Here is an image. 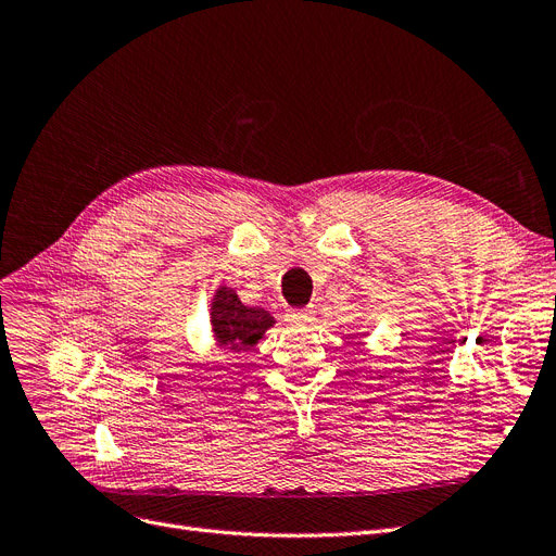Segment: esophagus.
I'll use <instances>...</instances> for the list:
<instances>
[{
    "label": "esophagus",
    "mask_w": 556,
    "mask_h": 556,
    "mask_svg": "<svg viewBox=\"0 0 556 556\" xmlns=\"http://www.w3.org/2000/svg\"><path fill=\"white\" fill-rule=\"evenodd\" d=\"M288 319L294 325H301V323H311L313 319V311L311 308H299V311H288Z\"/></svg>",
    "instance_id": "obj_1"
}]
</instances>
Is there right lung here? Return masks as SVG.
Instances as JSON below:
<instances>
[{
	"mask_svg": "<svg viewBox=\"0 0 556 556\" xmlns=\"http://www.w3.org/2000/svg\"><path fill=\"white\" fill-rule=\"evenodd\" d=\"M208 315L215 345L231 352H248L250 348H255L262 341V336L276 325L271 313L245 306L237 290L227 288V285H220L211 296Z\"/></svg>",
	"mask_w": 556,
	"mask_h": 556,
	"instance_id": "add662e5",
	"label": "right lung"
}]
</instances>
